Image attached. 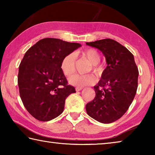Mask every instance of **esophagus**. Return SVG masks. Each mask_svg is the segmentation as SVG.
<instances>
[{
  "mask_svg": "<svg viewBox=\"0 0 155 155\" xmlns=\"http://www.w3.org/2000/svg\"><path fill=\"white\" fill-rule=\"evenodd\" d=\"M83 89V87H76V91H79L81 90H82Z\"/></svg>",
  "mask_w": 155,
  "mask_h": 155,
  "instance_id": "obj_1",
  "label": "esophagus"
}]
</instances>
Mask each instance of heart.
<instances>
[{
    "instance_id": "1",
    "label": "heart",
    "mask_w": 155,
    "mask_h": 155,
    "mask_svg": "<svg viewBox=\"0 0 155 155\" xmlns=\"http://www.w3.org/2000/svg\"><path fill=\"white\" fill-rule=\"evenodd\" d=\"M76 55H82L87 58L89 61L92 64L94 72L98 73L102 69L101 66L98 64L101 61V54L98 51L94 48H88L84 51H78L75 53ZM61 69L64 74L69 77L74 72L75 69V55L73 53L67 54L61 63ZM96 78L92 74H74L69 78V83L77 87H83L90 85L95 82Z\"/></svg>"
}]
</instances>
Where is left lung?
Instances as JSON below:
<instances>
[{
  "instance_id": "obj_1",
  "label": "left lung",
  "mask_w": 155,
  "mask_h": 155,
  "mask_svg": "<svg viewBox=\"0 0 155 155\" xmlns=\"http://www.w3.org/2000/svg\"><path fill=\"white\" fill-rule=\"evenodd\" d=\"M86 44L99 49L107 64L94 87L96 96L86 104V111L98 122L109 124L120 119L132 103L137 92L138 68L133 54L116 41L103 39Z\"/></svg>"
}]
</instances>
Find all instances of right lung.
<instances>
[{"label": "right lung", "mask_w": 155, "mask_h": 155, "mask_svg": "<svg viewBox=\"0 0 155 155\" xmlns=\"http://www.w3.org/2000/svg\"><path fill=\"white\" fill-rule=\"evenodd\" d=\"M56 38L38 41L26 52L19 66L20 96L28 112L46 122L62 114L67 97L75 93L61 69L62 59L81 47Z\"/></svg>", "instance_id": "right-lung-1"}]
</instances>
